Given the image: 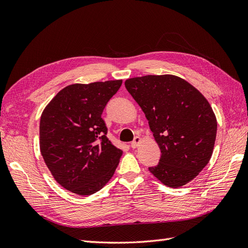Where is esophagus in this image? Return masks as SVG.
Segmentation results:
<instances>
[{
    "instance_id": "34e87169",
    "label": "esophagus",
    "mask_w": 248,
    "mask_h": 248,
    "mask_svg": "<svg viewBox=\"0 0 248 248\" xmlns=\"http://www.w3.org/2000/svg\"><path fill=\"white\" fill-rule=\"evenodd\" d=\"M141 141H142V140L140 137H136V138H134L133 141L131 142V148H133V149L138 148L141 144Z\"/></svg>"
}]
</instances>
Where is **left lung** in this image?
<instances>
[{"label": "left lung", "instance_id": "left-lung-1", "mask_svg": "<svg viewBox=\"0 0 248 248\" xmlns=\"http://www.w3.org/2000/svg\"><path fill=\"white\" fill-rule=\"evenodd\" d=\"M125 87L160 149L159 163L150 172L171 188L192 181L211 158L216 139V117L205 96L172 74L128 78Z\"/></svg>", "mask_w": 248, "mask_h": 248}]
</instances>
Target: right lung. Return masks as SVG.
<instances>
[{
	"instance_id": "1",
	"label": "right lung",
	"mask_w": 248,
	"mask_h": 248,
	"mask_svg": "<svg viewBox=\"0 0 248 248\" xmlns=\"http://www.w3.org/2000/svg\"><path fill=\"white\" fill-rule=\"evenodd\" d=\"M121 85L122 79L69 85L42 111L41 155L51 176L70 192L90 196L115 174L123 151L107 138L101 115Z\"/></svg>"
}]
</instances>
